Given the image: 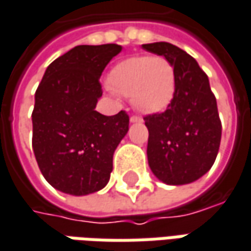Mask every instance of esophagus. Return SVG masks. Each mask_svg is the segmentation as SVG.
<instances>
[{"instance_id":"obj_1","label":"esophagus","mask_w":251,"mask_h":251,"mask_svg":"<svg viewBox=\"0 0 251 251\" xmlns=\"http://www.w3.org/2000/svg\"><path fill=\"white\" fill-rule=\"evenodd\" d=\"M130 122L132 124H140V122H143V119L140 117H137V115H132L130 117Z\"/></svg>"}]
</instances>
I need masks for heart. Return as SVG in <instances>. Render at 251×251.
I'll use <instances>...</instances> for the list:
<instances>
[{
    "instance_id": "b5f03b06",
    "label": "heart",
    "mask_w": 251,
    "mask_h": 251,
    "mask_svg": "<svg viewBox=\"0 0 251 251\" xmlns=\"http://www.w3.org/2000/svg\"><path fill=\"white\" fill-rule=\"evenodd\" d=\"M108 79L114 90L132 97L134 108L144 114L162 112L175 96V69L164 56L126 58L111 69Z\"/></svg>"
}]
</instances>
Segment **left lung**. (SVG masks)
<instances>
[{
	"label": "left lung",
	"instance_id": "obj_1",
	"mask_svg": "<svg viewBox=\"0 0 251 251\" xmlns=\"http://www.w3.org/2000/svg\"><path fill=\"white\" fill-rule=\"evenodd\" d=\"M142 47L168 59L176 76L175 96L168 108L144 117L149 165L167 185L192 183L211 169L220 150L222 126L208 76L193 56L171 43Z\"/></svg>",
	"mask_w": 251,
	"mask_h": 251
}]
</instances>
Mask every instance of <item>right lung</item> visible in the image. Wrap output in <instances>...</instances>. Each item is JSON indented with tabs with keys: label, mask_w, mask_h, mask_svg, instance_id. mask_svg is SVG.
Returning a JSON list of instances; mask_svg holds the SVG:
<instances>
[{
	"label": "right lung",
	"mask_w": 251,
	"mask_h": 251,
	"mask_svg": "<svg viewBox=\"0 0 251 251\" xmlns=\"http://www.w3.org/2000/svg\"><path fill=\"white\" fill-rule=\"evenodd\" d=\"M121 51L118 44L76 46L48 65L36 90L33 151L43 176L62 193L86 196L108 183L129 117H105L96 105L100 76Z\"/></svg>",
	"instance_id": "1"
}]
</instances>
